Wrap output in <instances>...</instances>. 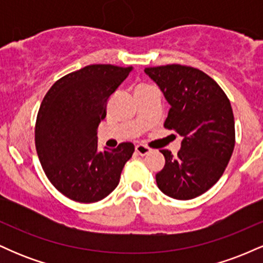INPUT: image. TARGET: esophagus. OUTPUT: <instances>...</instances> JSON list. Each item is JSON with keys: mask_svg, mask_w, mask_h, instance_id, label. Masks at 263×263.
I'll list each match as a JSON object with an SVG mask.
<instances>
[{"mask_svg": "<svg viewBox=\"0 0 263 263\" xmlns=\"http://www.w3.org/2000/svg\"><path fill=\"white\" fill-rule=\"evenodd\" d=\"M149 152H151L149 147L143 146V144H137V146H136V153H137V155L146 156V155H148Z\"/></svg>", "mask_w": 263, "mask_h": 263, "instance_id": "obj_1", "label": "esophagus"}]
</instances>
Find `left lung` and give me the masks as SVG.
I'll use <instances>...</instances> for the list:
<instances>
[{
	"mask_svg": "<svg viewBox=\"0 0 263 263\" xmlns=\"http://www.w3.org/2000/svg\"><path fill=\"white\" fill-rule=\"evenodd\" d=\"M144 73L171 105L164 127L183 137L177 157L161 151L165 164L156 174L157 185L178 200L197 198L218 182L234 152L230 100L215 80L192 66H153Z\"/></svg>",
	"mask_w": 263,
	"mask_h": 263,
	"instance_id": "left-lung-1",
	"label": "left lung"
}]
</instances>
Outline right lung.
I'll return each instance as SVG.
<instances>
[{
	"label": "right lung",
	"mask_w": 263,
	"mask_h": 263,
	"mask_svg": "<svg viewBox=\"0 0 263 263\" xmlns=\"http://www.w3.org/2000/svg\"><path fill=\"white\" fill-rule=\"evenodd\" d=\"M132 66L87 65L60 78L45 93L35 122V148L50 183L66 198L95 203L120 182L135 152L131 142L98 151L99 123L110 96Z\"/></svg>",
	"instance_id": "1"
}]
</instances>
